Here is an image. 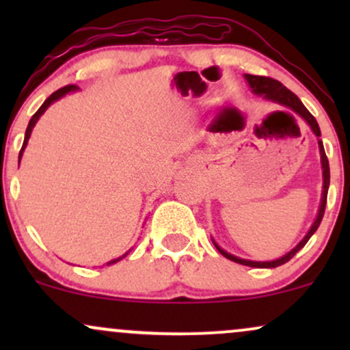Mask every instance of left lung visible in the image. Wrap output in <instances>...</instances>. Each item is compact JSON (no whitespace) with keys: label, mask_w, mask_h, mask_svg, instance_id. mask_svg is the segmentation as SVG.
I'll return each instance as SVG.
<instances>
[{"label":"left lung","mask_w":350,"mask_h":350,"mask_svg":"<svg viewBox=\"0 0 350 350\" xmlns=\"http://www.w3.org/2000/svg\"><path fill=\"white\" fill-rule=\"evenodd\" d=\"M245 79H247L248 85H250L252 92L256 95H262L263 98L270 100V102H275V103H280V105L283 107H288L291 108V110H295L296 113L299 116H303L304 120H306V123L311 126V130L314 131V135L319 138L321 136V130H319V124H317L316 118L312 116L311 113L308 111V108L301 103V100L296 97L295 94H293L291 90H288L286 87L283 85V83L278 82V80L271 79V77H262V75H250V74H245ZM317 143H319V152H321V166H323V198H321V206H319V212H317V217L314 220V224H312L311 228H309V232L306 234L301 242L296 245L295 248H293L291 252H288L286 255L281 256L278 260H271V262H252V260H243V258H239V256L235 255H230V253H227L226 250H222V248L217 245L214 240V245L217 247V250L222 253L224 256L228 260H232V262L235 263H240V265H245V267H253V268H276L280 267V265L290 262L293 256L298 253L301 248L304 247V245L308 243V240L311 239V235L314 234L317 230V227H319L321 220H323V215H324V211H326V202H327V189H329V178H331V174H329V161H327V156L326 152H324V146H323V142L321 139H317Z\"/></svg>","instance_id":"8db88e82"}]
</instances>
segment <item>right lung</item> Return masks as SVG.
<instances>
[{
  "label": "right lung",
  "instance_id": "obj_1",
  "mask_svg": "<svg viewBox=\"0 0 350 350\" xmlns=\"http://www.w3.org/2000/svg\"><path fill=\"white\" fill-rule=\"evenodd\" d=\"M77 85H66V87H62V88H59L57 92H54V94L51 95L49 98L46 100V102L42 103L41 105V108H39L38 111H36V113L33 115V118L29 120V124H27V128H26V135H24V143H23V148H21V151H19V161H21V156H23V151H24V148H26V144H27V139H29V136H31V131H33V128H34V124L38 123V120H39V116H41L44 111L47 110V107L51 105V103H54L55 100H59V98H62L64 95L66 94H69V92H75L77 90ZM128 253H130V250H128L126 253H124V255H122V256H118V258L116 260H111V262H108L107 265H113V263H116V262H120V260L122 258H124V256L128 255Z\"/></svg>",
  "mask_w": 350,
  "mask_h": 350
}]
</instances>
